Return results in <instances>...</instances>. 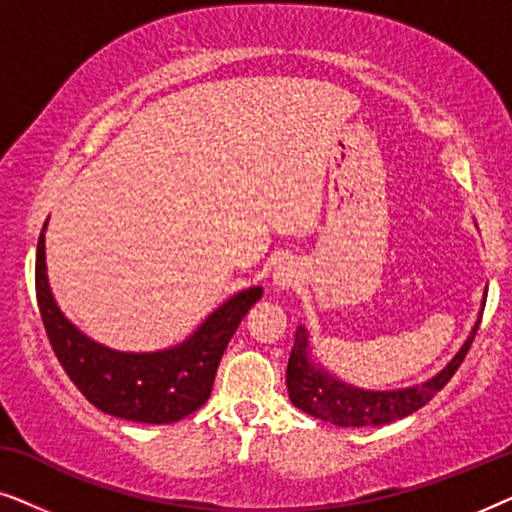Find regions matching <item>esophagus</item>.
<instances>
[{"label": "esophagus", "instance_id": "obj_1", "mask_svg": "<svg viewBox=\"0 0 512 512\" xmlns=\"http://www.w3.org/2000/svg\"><path fill=\"white\" fill-rule=\"evenodd\" d=\"M300 279V268L293 261H289V258H282L275 265V272H272V284L277 286V289H291L293 284H296Z\"/></svg>", "mask_w": 512, "mask_h": 512}]
</instances>
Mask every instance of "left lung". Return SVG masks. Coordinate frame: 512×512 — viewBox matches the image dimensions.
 <instances>
[{"mask_svg":"<svg viewBox=\"0 0 512 512\" xmlns=\"http://www.w3.org/2000/svg\"><path fill=\"white\" fill-rule=\"evenodd\" d=\"M485 303L487 289L471 333L459 347V352L447 361V366L422 384L401 389H363L345 382L342 377L331 373L324 363L314 361L310 331H307V326H298L289 356V368H286V389H289L291 403L307 415L335 426H382L412 415V412L424 408L457 373L461 361L471 349L475 333H478Z\"/></svg>","mask_w":512,"mask_h":512,"instance_id":"8db88e82","label":"left lung"}]
</instances>
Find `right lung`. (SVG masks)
I'll list each match as a JSON object with an SVG mask.
<instances>
[{"label": "right lung", "instance_id": "1", "mask_svg": "<svg viewBox=\"0 0 512 512\" xmlns=\"http://www.w3.org/2000/svg\"><path fill=\"white\" fill-rule=\"evenodd\" d=\"M46 228L37 244V300L58 361L83 396L111 417L142 424L179 422L207 403L216 368L244 314L263 296L249 286L223 300L177 345L156 352H121L88 338L55 303L46 272Z\"/></svg>", "mask_w": 512, "mask_h": 512}]
</instances>
